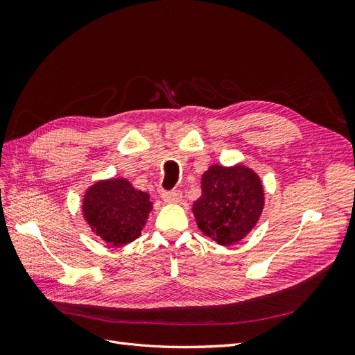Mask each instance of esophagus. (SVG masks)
Returning <instances> with one entry per match:
<instances>
[{
	"label": "esophagus",
	"mask_w": 355,
	"mask_h": 355,
	"mask_svg": "<svg viewBox=\"0 0 355 355\" xmlns=\"http://www.w3.org/2000/svg\"><path fill=\"white\" fill-rule=\"evenodd\" d=\"M166 202H178L182 200V192L179 189H171V191H163L161 194Z\"/></svg>",
	"instance_id": "34e87169"
}]
</instances>
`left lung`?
Returning a JSON list of instances; mask_svg holds the SVG:
<instances>
[{
    "label": "left lung",
    "mask_w": 355,
    "mask_h": 355,
    "mask_svg": "<svg viewBox=\"0 0 355 355\" xmlns=\"http://www.w3.org/2000/svg\"><path fill=\"white\" fill-rule=\"evenodd\" d=\"M202 194L194 204L198 228L220 245L244 239L263 209V189L244 166H211L202 176Z\"/></svg>",
    "instance_id": "obj_1"
}]
</instances>
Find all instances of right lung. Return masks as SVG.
<instances>
[{"label": "right lung", "mask_w": 355, "mask_h": 355, "mask_svg": "<svg viewBox=\"0 0 355 355\" xmlns=\"http://www.w3.org/2000/svg\"><path fill=\"white\" fill-rule=\"evenodd\" d=\"M153 202L146 192L125 179H112L92 187L84 197V216L93 231L115 245L141 235Z\"/></svg>", "instance_id": "1"}]
</instances>
